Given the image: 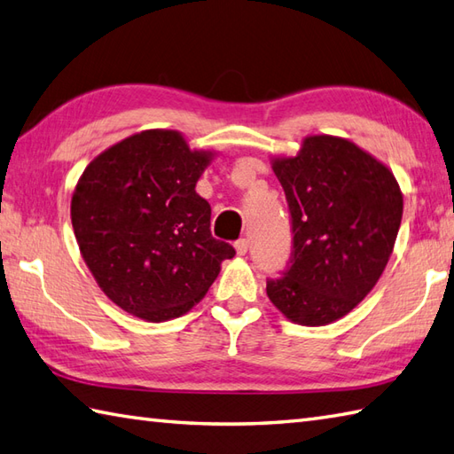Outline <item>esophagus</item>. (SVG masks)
Here are the masks:
<instances>
[{
  "label": "esophagus",
  "mask_w": 454,
  "mask_h": 454,
  "mask_svg": "<svg viewBox=\"0 0 454 454\" xmlns=\"http://www.w3.org/2000/svg\"><path fill=\"white\" fill-rule=\"evenodd\" d=\"M234 247H236V254H238V255H246L247 249H249V239H247V238L238 239Z\"/></svg>",
  "instance_id": "esophagus-1"
}]
</instances>
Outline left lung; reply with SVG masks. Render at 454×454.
Returning a JSON list of instances; mask_svg holds the SVG:
<instances>
[{
  "label": "left lung",
  "instance_id": "left-lung-1",
  "mask_svg": "<svg viewBox=\"0 0 454 454\" xmlns=\"http://www.w3.org/2000/svg\"><path fill=\"white\" fill-rule=\"evenodd\" d=\"M293 218V262L269 278L286 320L327 325L369 294L396 242L403 197L394 173L351 140L314 134L293 158H273Z\"/></svg>",
  "mask_w": 454,
  "mask_h": 454
}]
</instances>
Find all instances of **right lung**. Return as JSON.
I'll return each instance as SVG.
<instances>
[{"label": "right lung", "instance_id": "obj_1", "mask_svg": "<svg viewBox=\"0 0 454 454\" xmlns=\"http://www.w3.org/2000/svg\"><path fill=\"white\" fill-rule=\"evenodd\" d=\"M215 158L177 130L132 134L95 158L72 195L85 265L111 301L146 322L187 314L234 247L212 238L210 205L195 191Z\"/></svg>", "mask_w": 454, "mask_h": 454}]
</instances>
